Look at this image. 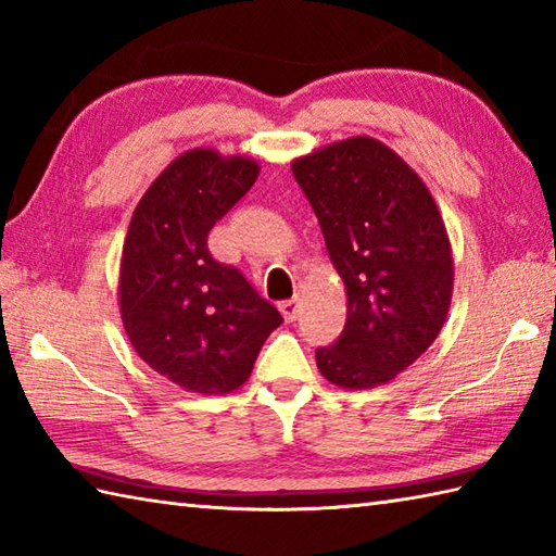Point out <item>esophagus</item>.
<instances>
[{"label": "esophagus", "instance_id": "esophagus-1", "mask_svg": "<svg viewBox=\"0 0 556 556\" xmlns=\"http://www.w3.org/2000/svg\"><path fill=\"white\" fill-rule=\"evenodd\" d=\"M279 311H281V315H285L287 323H293V320H296V317L301 315V299L285 301V303L279 305Z\"/></svg>", "mask_w": 556, "mask_h": 556}]
</instances>
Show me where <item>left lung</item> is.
<instances>
[{
	"mask_svg": "<svg viewBox=\"0 0 556 556\" xmlns=\"http://www.w3.org/2000/svg\"><path fill=\"white\" fill-rule=\"evenodd\" d=\"M346 287V325L317 349L325 380L372 389L440 334L454 291L444 219L420 176L377 138L337 140L291 162Z\"/></svg>",
	"mask_w": 556,
	"mask_h": 556,
	"instance_id": "obj_1",
	"label": "left lung"
}]
</instances>
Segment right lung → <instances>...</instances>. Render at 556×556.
Instances as JSON below:
<instances>
[{
	"instance_id": "add662e5",
	"label": "right lung",
	"mask_w": 556,
	"mask_h": 556,
	"mask_svg": "<svg viewBox=\"0 0 556 556\" xmlns=\"http://www.w3.org/2000/svg\"><path fill=\"white\" fill-rule=\"evenodd\" d=\"M260 164L193 148L162 169L128 224L119 313L136 353L195 394H229L251 377L275 305L207 251V233L251 191Z\"/></svg>"
}]
</instances>
